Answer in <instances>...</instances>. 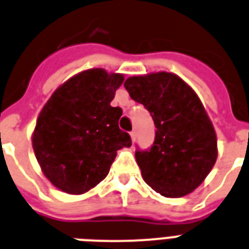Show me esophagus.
I'll list each match as a JSON object with an SVG mask.
<instances>
[{
	"label": "esophagus",
	"mask_w": 249,
	"mask_h": 249,
	"mask_svg": "<svg viewBox=\"0 0 249 249\" xmlns=\"http://www.w3.org/2000/svg\"><path fill=\"white\" fill-rule=\"evenodd\" d=\"M130 137H131V142L134 143L135 142V138H137V133H135V130L130 131Z\"/></svg>",
	"instance_id": "obj_1"
}]
</instances>
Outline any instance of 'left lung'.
<instances>
[{
	"label": "left lung",
	"instance_id": "left-lung-1",
	"mask_svg": "<svg viewBox=\"0 0 249 249\" xmlns=\"http://www.w3.org/2000/svg\"><path fill=\"white\" fill-rule=\"evenodd\" d=\"M131 100L152 116L156 131L147 149L137 145L143 180L161 196L189 195L205 180L217 157V141L205 107L191 87L171 72L131 76Z\"/></svg>",
	"mask_w": 249,
	"mask_h": 249
}]
</instances>
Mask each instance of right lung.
Wrapping results in <instances>:
<instances>
[{
    "label": "right lung",
    "instance_id": "obj_1",
    "mask_svg": "<svg viewBox=\"0 0 249 249\" xmlns=\"http://www.w3.org/2000/svg\"><path fill=\"white\" fill-rule=\"evenodd\" d=\"M124 76L90 69L64 83L44 105L33 133L42 171L58 189L86 193L107 177L116 151L130 147L119 128L120 107L111 106Z\"/></svg>",
    "mask_w": 249,
    "mask_h": 249
}]
</instances>
